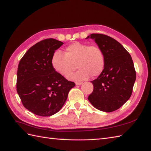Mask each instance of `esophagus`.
I'll list each match as a JSON object with an SVG mask.
<instances>
[{"label": "esophagus", "instance_id": "1", "mask_svg": "<svg viewBox=\"0 0 151 151\" xmlns=\"http://www.w3.org/2000/svg\"><path fill=\"white\" fill-rule=\"evenodd\" d=\"M82 84V82H76V86H80V85H81Z\"/></svg>", "mask_w": 151, "mask_h": 151}]
</instances>
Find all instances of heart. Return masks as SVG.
Returning a JSON list of instances; mask_svg holds the SVG:
<instances>
[{
    "label": "heart",
    "mask_w": 151,
    "mask_h": 151,
    "mask_svg": "<svg viewBox=\"0 0 151 151\" xmlns=\"http://www.w3.org/2000/svg\"><path fill=\"white\" fill-rule=\"evenodd\" d=\"M51 63L54 69L65 77L77 66L80 69L68 78L80 81L87 80L90 76L97 77L100 75L104 68L105 58L103 51L99 46L75 42L65 48V54L59 50L55 51Z\"/></svg>",
    "instance_id": "obj_1"
}]
</instances>
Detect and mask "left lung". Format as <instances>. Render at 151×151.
<instances>
[{
  "instance_id": "obj_1",
  "label": "left lung",
  "mask_w": 151,
  "mask_h": 151,
  "mask_svg": "<svg viewBox=\"0 0 151 151\" xmlns=\"http://www.w3.org/2000/svg\"><path fill=\"white\" fill-rule=\"evenodd\" d=\"M104 54V68L99 77L91 81L93 91L88 100L98 110L111 112L130 99L136 78L134 63L129 52L121 43L104 34H92Z\"/></svg>"
}]
</instances>
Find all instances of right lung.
<instances>
[{"instance_id": "add662e5", "label": "right lung", "mask_w": 151, "mask_h": 151, "mask_svg": "<svg viewBox=\"0 0 151 151\" xmlns=\"http://www.w3.org/2000/svg\"><path fill=\"white\" fill-rule=\"evenodd\" d=\"M63 43L52 38L30 47L19 63L17 91L24 107L34 114L51 116L59 111L75 86L52 66L53 54Z\"/></svg>"}]
</instances>
